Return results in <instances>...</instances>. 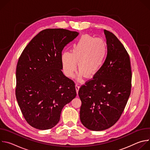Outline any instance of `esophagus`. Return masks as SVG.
Wrapping results in <instances>:
<instances>
[{"instance_id":"esophagus-1","label":"esophagus","mask_w":150,"mask_h":150,"mask_svg":"<svg viewBox=\"0 0 150 150\" xmlns=\"http://www.w3.org/2000/svg\"><path fill=\"white\" fill-rule=\"evenodd\" d=\"M75 88H76V93H77V94H78V91H79V85L78 83H76V85H75Z\"/></svg>"}]
</instances>
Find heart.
<instances>
[{
  "label": "heart",
  "mask_w": 150,
  "mask_h": 150,
  "mask_svg": "<svg viewBox=\"0 0 150 150\" xmlns=\"http://www.w3.org/2000/svg\"><path fill=\"white\" fill-rule=\"evenodd\" d=\"M107 53L108 47L103 38L83 35L73 45L71 53L66 52L62 54L63 72L67 76H72L78 63L79 75L91 78L103 67Z\"/></svg>",
  "instance_id": "b5f03b06"
}]
</instances>
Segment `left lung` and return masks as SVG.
Listing matches in <instances>:
<instances>
[{"label":"left lung","instance_id":"8db88e82","mask_svg":"<svg viewBox=\"0 0 150 150\" xmlns=\"http://www.w3.org/2000/svg\"><path fill=\"white\" fill-rule=\"evenodd\" d=\"M108 53L100 71L79 90L80 119L87 129L100 131L120 117L131 94L129 56L119 39L104 30Z\"/></svg>","mask_w":150,"mask_h":150}]
</instances>
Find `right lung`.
<instances>
[{
  "label": "right lung",
  "mask_w": 150,
  "mask_h": 150,
  "mask_svg": "<svg viewBox=\"0 0 150 150\" xmlns=\"http://www.w3.org/2000/svg\"><path fill=\"white\" fill-rule=\"evenodd\" d=\"M79 33L65 29L40 31L21 53L16 66L15 94L32 127L46 130L59 122L62 109L76 96L74 82L62 71V52Z\"/></svg>",
  "instance_id": "add662e5"
}]
</instances>
